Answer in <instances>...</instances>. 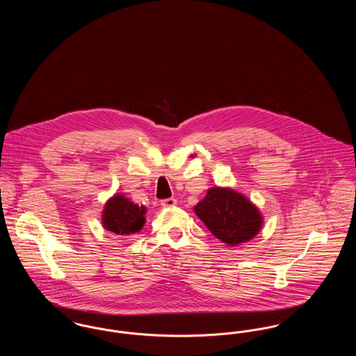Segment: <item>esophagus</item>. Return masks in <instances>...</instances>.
Instances as JSON below:
<instances>
[{
  "label": "esophagus",
  "mask_w": 356,
  "mask_h": 356,
  "mask_svg": "<svg viewBox=\"0 0 356 356\" xmlns=\"http://www.w3.org/2000/svg\"><path fill=\"white\" fill-rule=\"evenodd\" d=\"M176 204H177V200H176L175 197H170V199L161 200V207H164V208H170V207H173V205H176Z\"/></svg>",
  "instance_id": "1"
}]
</instances>
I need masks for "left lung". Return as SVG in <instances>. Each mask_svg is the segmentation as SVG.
I'll return each instance as SVG.
<instances>
[{
    "mask_svg": "<svg viewBox=\"0 0 356 356\" xmlns=\"http://www.w3.org/2000/svg\"><path fill=\"white\" fill-rule=\"evenodd\" d=\"M195 212L211 234L228 245L254 238L263 222L254 204L228 188H211Z\"/></svg>",
    "mask_w": 356,
    "mask_h": 356,
    "instance_id": "obj_1",
    "label": "left lung"
}]
</instances>
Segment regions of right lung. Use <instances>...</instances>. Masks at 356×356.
Segmentation results:
<instances>
[{"label": "right lung", "mask_w": 356, "mask_h": 356, "mask_svg": "<svg viewBox=\"0 0 356 356\" xmlns=\"http://www.w3.org/2000/svg\"><path fill=\"white\" fill-rule=\"evenodd\" d=\"M145 207H138L134 202L125 199L122 195H116L105 204L102 224L105 229L116 235L134 234L143 228L145 222Z\"/></svg>", "instance_id": "obj_1"}]
</instances>
